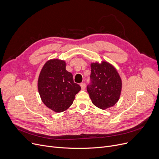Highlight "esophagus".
I'll return each mask as SVG.
<instances>
[{
    "instance_id": "esophagus-1",
    "label": "esophagus",
    "mask_w": 159,
    "mask_h": 159,
    "mask_svg": "<svg viewBox=\"0 0 159 159\" xmlns=\"http://www.w3.org/2000/svg\"><path fill=\"white\" fill-rule=\"evenodd\" d=\"M80 87H81L82 89H84L86 88V84H85L84 82H82V83H80Z\"/></svg>"
}]
</instances>
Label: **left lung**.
Wrapping results in <instances>:
<instances>
[{
    "mask_svg": "<svg viewBox=\"0 0 159 159\" xmlns=\"http://www.w3.org/2000/svg\"><path fill=\"white\" fill-rule=\"evenodd\" d=\"M90 83L87 91L92 103L102 110L114 106L119 101L122 81L114 67L105 61L91 64Z\"/></svg>",
    "mask_w": 159,
    "mask_h": 159,
    "instance_id": "obj_1",
    "label": "left lung"
}]
</instances>
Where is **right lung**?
<instances>
[{"label": "right lung", "mask_w": 159, "mask_h": 159, "mask_svg": "<svg viewBox=\"0 0 159 159\" xmlns=\"http://www.w3.org/2000/svg\"><path fill=\"white\" fill-rule=\"evenodd\" d=\"M80 89L74 82L73 75L66 70L64 61H48L40 73L38 89L42 101L55 112H62L69 108Z\"/></svg>", "instance_id": "right-lung-1"}]
</instances>
